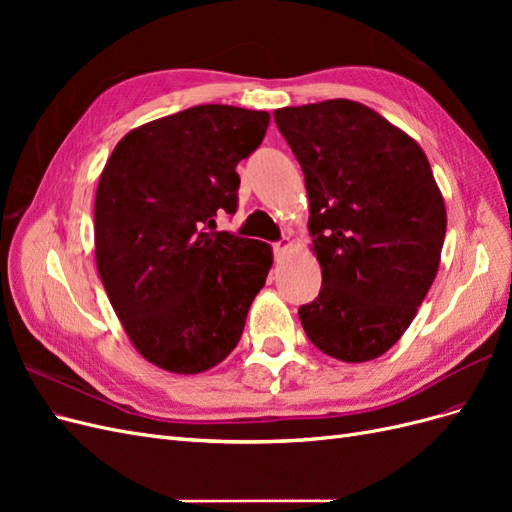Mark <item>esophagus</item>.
<instances>
[{
	"instance_id": "34e87169",
	"label": "esophagus",
	"mask_w": 512,
	"mask_h": 512,
	"mask_svg": "<svg viewBox=\"0 0 512 512\" xmlns=\"http://www.w3.org/2000/svg\"><path fill=\"white\" fill-rule=\"evenodd\" d=\"M290 245H292V243H290V239H286V237H284L282 241H277V243L273 245V254H275V258H282V256L290 250Z\"/></svg>"
}]
</instances>
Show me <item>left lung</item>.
Wrapping results in <instances>:
<instances>
[{
	"mask_svg": "<svg viewBox=\"0 0 512 512\" xmlns=\"http://www.w3.org/2000/svg\"><path fill=\"white\" fill-rule=\"evenodd\" d=\"M305 175L318 299L299 307L318 350L365 363L391 350L440 267L444 198L412 136L352 100L273 113Z\"/></svg>",
	"mask_w": 512,
	"mask_h": 512,
	"instance_id": "1",
	"label": "left lung"
}]
</instances>
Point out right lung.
I'll return each mask as SVG.
<instances>
[{"label":"right lung","instance_id":"1","mask_svg":"<svg viewBox=\"0 0 512 512\" xmlns=\"http://www.w3.org/2000/svg\"><path fill=\"white\" fill-rule=\"evenodd\" d=\"M269 113L200 104L130 130L94 205L96 265L121 327L145 361L203 374L239 344L273 265L271 245L215 232L235 213L237 164L262 143Z\"/></svg>","mask_w":512,"mask_h":512}]
</instances>
